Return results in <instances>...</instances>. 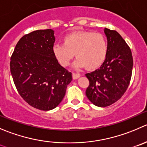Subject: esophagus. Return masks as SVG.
Masks as SVG:
<instances>
[{"mask_svg":"<svg viewBox=\"0 0 147 147\" xmlns=\"http://www.w3.org/2000/svg\"><path fill=\"white\" fill-rule=\"evenodd\" d=\"M80 77V75L79 74H76V73H75V72H73V73H72V78H73L74 80L78 79Z\"/></svg>","mask_w":147,"mask_h":147,"instance_id":"esophagus-1","label":"esophagus"}]
</instances>
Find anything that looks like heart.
<instances>
[{
	"mask_svg": "<svg viewBox=\"0 0 147 147\" xmlns=\"http://www.w3.org/2000/svg\"><path fill=\"white\" fill-rule=\"evenodd\" d=\"M57 60L62 66L67 67L75 57V69L86 67L95 69L102 65L108 53V44L104 36L92 31H77L65 36L63 44H56L52 48Z\"/></svg>",
	"mask_w": 147,
	"mask_h": 147,
	"instance_id": "obj_1",
	"label": "heart"
}]
</instances>
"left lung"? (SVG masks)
<instances>
[{"label":"left lung","mask_w":147,"mask_h":147,"mask_svg":"<svg viewBox=\"0 0 147 147\" xmlns=\"http://www.w3.org/2000/svg\"><path fill=\"white\" fill-rule=\"evenodd\" d=\"M108 53L100 67L87 73L90 85L86 90L89 100L98 107H106L120 99L129 87L133 69L131 52L116 31L104 28Z\"/></svg>","instance_id":"8db88e82"}]
</instances>
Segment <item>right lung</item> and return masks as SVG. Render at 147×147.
Instances as JSON below:
<instances>
[{
	"label": "right lung",
	"mask_w": 147,
	"mask_h": 147,
	"mask_svg": "<svg viewBox=\"0 0 147 147\" xmlns=\"http://www.w3.org/2000/svg\"><path fill=\"white\" fill-rule=\"evenodd\" d=\"M55 42L52 29L32 31L18 41L10 62L18 93L27 103L42 111L54 109L62 102L72 79V73L54 55Z\"/></svg>",
	"instance_id": "obj_1"
}]
</instances>
